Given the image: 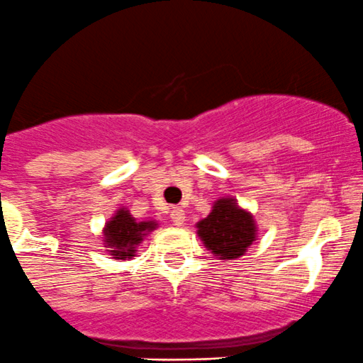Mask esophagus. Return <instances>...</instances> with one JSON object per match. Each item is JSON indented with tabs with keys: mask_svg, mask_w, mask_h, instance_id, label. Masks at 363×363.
I'll use <instances>...</instances> for the list:
<instances>
[{
	"mask_svg": "<svg viewBox=\"0 0 363 363\" xmlns=\"http://www.w3.org/2000/svg\"><path fill=\"white\" fill-rule=\"evenodd\" d=\"M171 218H173L174 225H183V222H185V211H183L182 208H173Z\"/></svg>",
	"mask_w": 363,
	"mask_h": 363,
	"instance_id": "34e87169",
	"label": "esophagus"
}]
</instances>
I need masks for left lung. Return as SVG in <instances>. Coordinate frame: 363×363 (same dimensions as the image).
Masks as SVG:
<instances>
[{"mask_svg":"<svg viewBox=\"0 0 363 363\" xmlns=\"http://www.w3.org/2000/svg\"><path fill=\"white\" fill-rule=\"evenodd\" d=\"M254 217L233 197L215 201L210 215L197 222V235L208 250L220 259H236L252 245L257 235Z\"/></svg>","mask_w":363,"mask_h":363,"instance_id":"8db88e82","label":"left lung"}]
</instances>
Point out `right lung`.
<instances>
[{"instance_id": "1", "label": "right lung", "mask_w": 363, "mask_h": 363, "mask_svg": "<svg viewBox=\"0 0 363 363\" xmlns=\"http://www.w3.org/2000/svg\"><path fill=\"white\" fill-rule=\"evenodd\" d=\"M155 228L157 222H138L127 208H120L104 228V242L109 249L107 252L114 259H130L135 256V247Z\"/></svg>"}]
</instances>
